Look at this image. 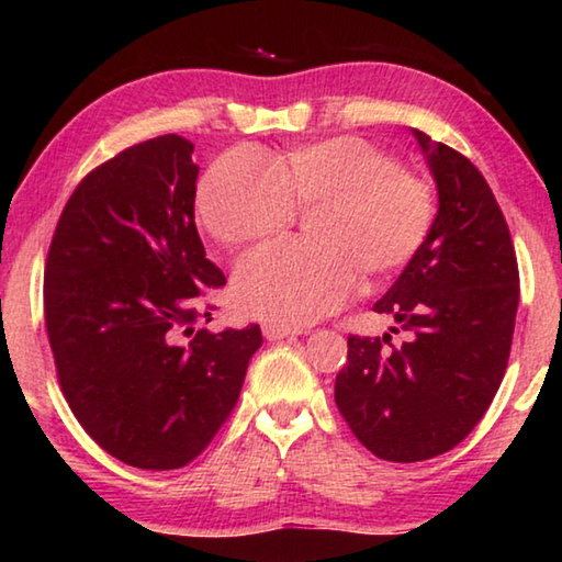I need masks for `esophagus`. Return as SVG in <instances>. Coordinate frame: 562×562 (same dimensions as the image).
<instances>
[{
    "label": "esophagus",
    "instance_id": "34e87169",
    "mask_svg": "<svg viewBox=\"0 0 562 562\" xmlns=\"http://www.w3.org/2000/svg\"><path fill=\"white\" fill-rule=\"evenodd\" d=\"M262 335H265V339H270V341H280L284 337L300 335V329H292V327L274 325V322H268V325H262Z\"/></svg>",
    "mask_w": 562,
    "mask_h": 562
}]
</instances>
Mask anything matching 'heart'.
Segmentation results:
<instances>
[{
    "instance_id": "1",
    "label": "heart",
    "mask_w": 562,
    "mask_h": 562,
    "mask_svg": "<svg viewBox=\"0 0 562 562\" xmlns=\"http://www.w3.org/2000/svg\"><path fill=\"white\" fill-rule=\"evenodd\" d=\"M294 205L312 215L315 243L274 240L247 252L233 280L245 315L302 327L335 312L364 274H386L414 258L434 225V193L384 150L357 136L327 138L282 158L235 148L207 168L198 211L225 245L280 233Z\"/></svg>"
}]
</instances>
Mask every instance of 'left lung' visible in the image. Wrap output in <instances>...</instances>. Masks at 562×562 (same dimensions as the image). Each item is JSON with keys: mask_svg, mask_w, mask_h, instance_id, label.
Listing matches in <instances>:
<instances>
[{"mask_svg": "<svg viewBox=\"0 0 562 562\" xmlns=\"http://www.w3.org/2000/svg\"><path fill=\"white\" fill-rule=\"evenodd\" d=\"M414 138L436 180L439 213L374 304L408 331V341L349 337L335 382L349 429L379 459L396 463L451 451L488 412L506 374L520 294L516 250L486 178L424 131L414 128Z\"/></svg>", "mask_w": 562, "mask_h": 562, "instance_id": "obj_1", "label": "left lung"}]
</instances>
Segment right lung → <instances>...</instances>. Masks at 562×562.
<instances>
[{
	"instance_id": "obj_1",
	"label": "right lung",
	"mask_w": 562,
	"mask_h": 562,
	"mask_svg": "<svg viewBox=\"0 0 562 562\" xmlns=\"http://www.w3.org/2000/svg\"><path fill=\"white\" fill-rule=\"evenodd\" d=\"M193 148L166 133L93 168L46 258L44 319L66 402L103 451L146 471L180 469L213 441L262 345L258 325L195 329L201 292L225 274L195 227Z\"/></svg>"
}]
</instances>
